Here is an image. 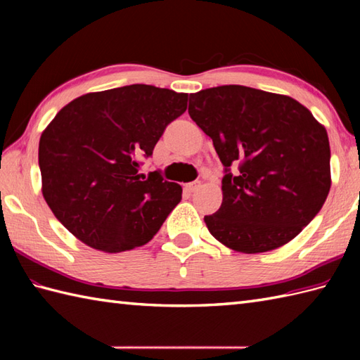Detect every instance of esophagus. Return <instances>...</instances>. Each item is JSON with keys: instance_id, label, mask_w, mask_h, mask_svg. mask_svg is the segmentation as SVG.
<instances>
[{"instance_id": "34e87169", "label": "esophagus", "mask_w": 360, "mask_h": 360, "mask_svg": "<svg viewBox=\"0 0 360 360\" xmlns=\"http://www.w3.org/2000/svg\"><path fill=\"white\" fill-rule=\"evenodd\" d=\"M200 187H201V181H195V182H190V184H187L188 192H198Z\"/></svg>"}]
</instances>
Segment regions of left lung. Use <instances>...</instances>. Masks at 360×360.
Returning <instances> with one entry per match:
<instances>
[{
    "label": "left lung",
    "mask_w": 360,
    "mask_h": 360,
    "mask_svg": "<svg viewBox=\"0 0 360 360\" xmlns=\"http://www.w3.org/2000/svg\"><path fill=\"white\" fill-rule=\"evenodd\" d=\"M188 114L226 170L221 207L204 217L209 232L243 254L295 238L331 188L325 127L292 97L241 85L190 94ZM231 165L239 172L232 175Z\"/></svg>",
    "instance_id": "1"
}]
</instances>
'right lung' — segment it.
I'll return each mask as SVG.
<instances>
[{
  "label": "right lung",
  "mask_w": 360,
  "mask_h": 360,
  "mask_svg": "<svg viewBox=\"0 0 360 360\" xmlns=\"http://www.w3.org/2000/svg\"><path fill=\"white\" fill-rule=\"evenodd\" d=\"M188 94L151 85L88 93L63 106L38 145L41 192L56 218L86 246L117 254L147 244L182 198L141 159L187 110Z\"/></svg>",
  "instance_id": "right-lung-1"
}]
</instances>
